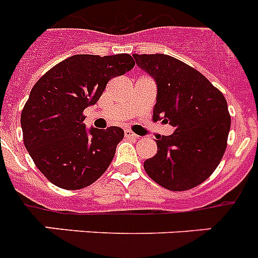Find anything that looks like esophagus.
<instances>
[{"mask_svg":"<svg viewBox=\"0 0 258 258\" xmlns=\"http://www.w3.org/2000/svg\"><path fill=\"white\" fill-rule=\"evenodd\" d=\"M124 135L125 138H128V139H134V140L139 139V136L136 135V134H134L133 131H130V130H124Z\"/></svg>","mask_w":258,"mask_h":258,"instance_id":"1","label":"esophagus"}]
</instances>
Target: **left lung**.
I'll return each mask as SVG.
<instances>
[{"instance_id": "obj_1", "label": "left lung", "mask_w": 258, "mask_h": 258, "mask_svg": "<svg viewBox=\"0 0 258 258\" xmlns=\"http://www.w3.org/2000/svg\"><path fill=\"white\" fill-rule=\"evenodd\" d=\"M152 75L158 96L152 120L175 127L158 138V152L144 162L151 179L169 190H187L208 179L227 148L231 115L223 93L202 73L165 54H134Z\"/></svg>"}]
</instances>
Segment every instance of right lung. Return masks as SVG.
Masks as SVG:
<instances>
[{"instance_id": "right-lung-1", "label": "right lung", "mask_w": 258, "mask_h": 258, "mask_svg": "<svg viewBox=\"0 0 258 258\" xmlns=\"http://www.w3.org/2000/svg\"><path fill=\"white\" fill-rule=\"evenodd\" d=\"M135 66L130 54H78L43 74L22 114L24 144L37 168L63 189H82L99 179L124 136L120 127L86 131V107L96 103L108 81Z\"/></svg>"}]
</instances>
